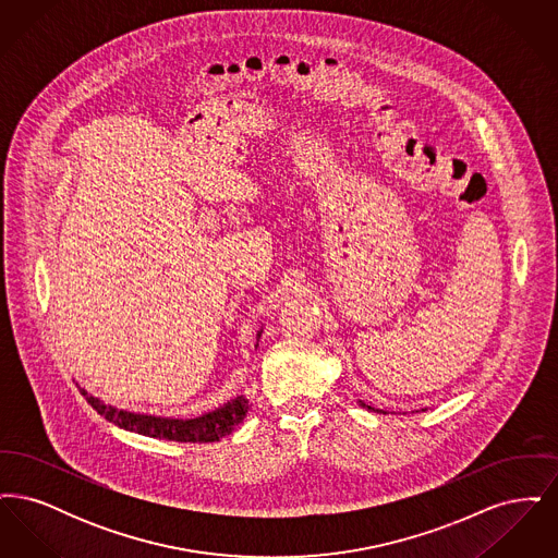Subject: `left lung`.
<instances>
[{
	"label": "left lung",
	"mask_w": 558,
	"mask_h": 558,
	"mask_svg": "<svg viewBox=\"0 0 558 558\" xmlns=\"http://www.w3.org/2000/svg\"><path fill=\"white\" fill-rule=\"evenodd\" d=\"M362 405H366V403H362ZM368 410H372L371 405H368Z\"/></svg>",
	"instance_id": "left-lung-1"
}]
</instances>
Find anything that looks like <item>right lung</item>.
<instances>
[{
  "label": "right lung",
  "instance_id": "add662e5",
  "mask_svg": "<svg viewBox=\"0 0 558 558\" xmlns=\"http://www.w3.org/2000/svg\"><path fill=\"white\" fill-rule=\"evenodd\" d=\"M81 396L87 399V403L110 423L121 428H128L133 433L155 437V439H169V441H184V444H211L219 441L221 437L230 435L234 426L244 421L246 412L251 410L248 399L234 398L228 401L223 408H217L211 414H205L201 418L192 421H173V418H157V416H140L130 414L123 410H114L105 405L100 399L87 396L85 389H80Z\"/></svg>",
  "mask_w": 558,
  "mask_h": 558
}]
</instances>
